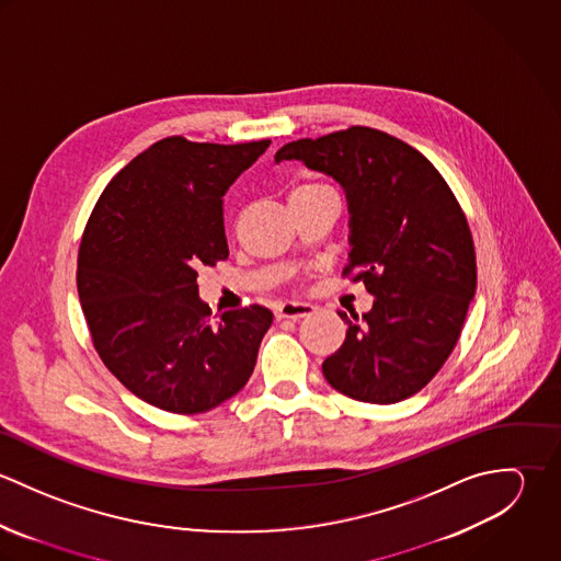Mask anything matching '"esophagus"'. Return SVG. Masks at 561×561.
Masks as SVG:
<instances>
[{"instance_id":"34e87169","label":"esophagus","mask_w":561,"mask_h":561,"mask_svg":"<svg viewBox=\"0 0 561 561\" xmlns=\"http://www.w3.org/2000/svg\"><path fill=\"white\" fill-rule=\"evenodd\" d=\"M316 311V307L311 302H283L276 309V318L278 320H302L309 318Z\"/></svg>"}]
</instances>
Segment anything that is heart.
<instances>
[{"mask_svg":"<svg viewBox=\"0 0 561 561\" xmlns=\"http://www.w3.org/2000/svg\"><path fill=\"white\" fill-rule=\"evenodd\" d=\"M318 185H320V183H307V185H300V187H296V190H294V194H296V192H305V190H311V187H318Z\"/></svg>","mask_w":561,"mask_h":561,"instance_id":"1","label":"heart"}]
</instances>
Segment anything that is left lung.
Returning <instances> with one entry per match:
<instances>
[{"label": "left lung", "mask_w": 561, "mask_h": 561, "mask_svg": "<svg viewBox=\"0 0 561 561\" xmlns=\"http://www.w3.org/2000/svg\"><path fill=\"white\" fill-rule=\"evenodd\" d=\"M274 160L302 161L343 187V274L374 296L363 318L339 313L347 332L323 360V378L352 400H408L449 358L478 287L473 238L454 192L432 161L371 127L289 142Z\"/></svg>", "instance_id": "obj_1"}]
</instances>
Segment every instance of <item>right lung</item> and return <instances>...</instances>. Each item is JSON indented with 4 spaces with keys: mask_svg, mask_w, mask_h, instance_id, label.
<instances>
[{
    "mask_svg": "<svg viewBox=\"0 0 561 561\" xmlns=\"http://www.w3.org/2000/svg\"><path fill=\"white\" fill-rule=\"evenodd\" d=\"M267 147L163 138L107 183L83 229L78 294L94 350L165 412L240 393L274 320L259 305L211 318L196 285L201 265L229 256L222 196Z\"/></svg>",
    "mask_w": 561,
    "mask_h": 561,
    "instance_id": "right-lung-1",
    "label": "right lung"
}]
</instances>
